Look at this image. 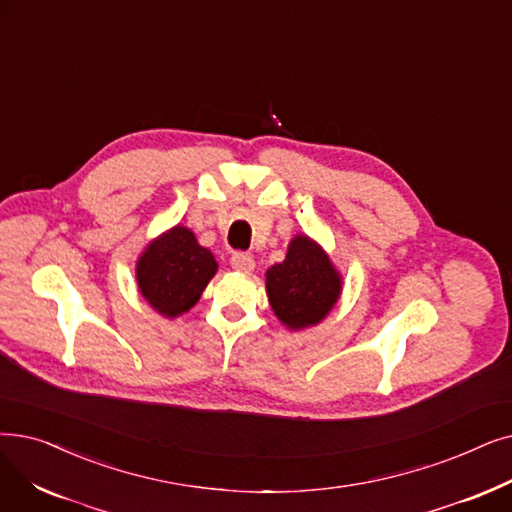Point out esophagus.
<instances>
[{"instance_id": "obj_1", "label": "esophagus", "mask_w": 512, "mask_h": 512, "mask_svg": "<svg viewBox=\"0 0 512 512\" xmlns=\"http://www.w3.org/2000/svg\"><path fill=\"white\" fill-rule=\"evenodd\" d=\"M230 263L236 272H242V274H251L255 270V259L249 253H234Z\"/></svg>"}]
</instances>
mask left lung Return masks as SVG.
Returning a JSON list of instances; mask_svg holds the SVG:
<instances>
[{
	"instance_id": "obj_1",
	"label": "left lung",
	"mask_w": 512,
	"mask_h": 512,
	"mask_svg": "<svg viewBox=\"0 0 512 512\" xmlns=\"http://www.w3.org/2000/svg\"><path fill=\"white\" fill-rule=\"evenodd\" d=\"M268 299L278 320L291 330L322 322L341 295V274L318 242L299 234L282 263L265 274Z\"/></svg>"
}]
</instances>
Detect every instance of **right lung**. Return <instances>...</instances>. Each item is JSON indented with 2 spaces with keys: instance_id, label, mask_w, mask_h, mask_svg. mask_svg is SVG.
Returning a JSON list of instances; mask_svg holds the SVG:
<instances>
[{
  "instance_id": "right-lung-1",
  "label": "right lung",
  "mask_w": 512,
  "mask_h": 512,
  "mask_svg": "<svg viewBox=\"0 0 512 512\" xmlns=\"http://www.w3.org/2000/svg\"><path fill=\"white\" fill-rule=\"evenodd\" d=\"M217 272L213 253L196 242V236L175 226L154 238L136 265L142 297L165 318L188 311Z\"/></svg>"
}]
</instances>
